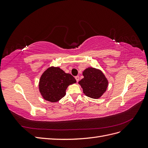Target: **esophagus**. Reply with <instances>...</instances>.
I'll return each instance as SVG.
<instances>
[{
  "label": "esophagus",
  "mask_w": 148,
  "mask_h": 148,
  "mask_svg": "<svg viewBox=\"0 0 148 148\" xmlns=\"http://www.w3.org/2000/svg\"><path fill=\"white\" fill-rule=\"evenodd\" d=\"M75 79H76V80H77V82H78L79 81V76H77V77H75Z\"/></svg>",
  "instance_id": "obj_1"
}]
</instances>
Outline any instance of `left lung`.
<instances>
[{
	"mask_svg": "<svg viewBox=\"0 0 148 148\" xmlns=\"http://www.w3.org/2000/svg\"><path fill=\"white\" fill-rule=\"evenodd\" d=\"M83 75L84 78L78 84L83 93L92 99H99L106 91L109 84L104 74L99 69L89 67L83 71Z\"/></svg>",
	"mask_w": 148,
	"mask_h": 148,
	"instance_id": "8db88e82",
	"label": "left lung"
}]
</instances>
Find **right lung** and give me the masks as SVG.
Returning a JSON list of instances; mask_svg holds the SVG:
<instances>
[{
	"instance_id": "add662e5",
	"label": "right lung",
	"mask_w": 148,
	"mask_h": 148,
	"mask_svg": "<svg viewBox=\"0 0 148 148\" xmlns=\"http://www.w3.org/2000/svg\"><path fill=\"white\" fill-rule=\"evenodd\" d=\"M77 82L75 78L59 67L51 66L42 74L39 82L41 96L47 101L56 102L65 96L66 89Z\"/></svg>"
}]
</instances>
